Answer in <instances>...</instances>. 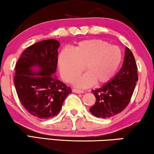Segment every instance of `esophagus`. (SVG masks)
Returning a JSON list of instances; mask_svg holds the SVG:
<instances>
[{
	"instance_id": "34e87169",
	"label": "esophagus",
	"mask_w": 154,
	"mask_h": 154,
	"mask_svg": "<svg viewBox=\"0 0 154 154\" xmlns=\"http://www.w3.org/2000/svg\"><path fill=\"white\" fill-rule=\"evenodd\" d=\"M72 92H75V93H83V91L81 90H79V89H73L72 90Z\"/></svg>"
}]
</instances>
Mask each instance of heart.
Segmentation results:
<instances>
[{
	"label": "heart",
	"mask_w": 154,
	"mask_h": 154,
	"mask_svg": "<svg viewBox=\"0 0 154 154\" xmlns=\"http://www.w3.org/2000/svg\"><path fill=\"white\" fill-rule=\"evenodd\" d=\"M123 54L117 45L100 39L79 42L73 49H64L58 57L62 79L72 83L83 70L85 73L75 81V85L86 88L92 84L108 83L115 76L123 62Z\"/></svg>",
	"instance_id": "b5f03b06"
}]
</instances>
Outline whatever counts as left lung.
<instances>
[{
    "instance_id": "8db88e82",
    "label": "left lung",
    "mask_w": 154,
    "mask_h": 154,
    "mask_svg": "<svg viewBox=\"0 0 154 154\" xmlns=\"http://www.w3.org/2000/svg\"><path fill=\"white\" fill-rule=\"evenodd\" d=\"M138 81L133 54L125 48L123 64L119 73L102 87L92 90L96 102L89 110L94 116L106 119L121 113L129 104Z\"/></svg>"
}]
</instances>
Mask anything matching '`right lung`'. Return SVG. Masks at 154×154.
<instances>
[{"label": "right lung", "mask_w": 154, "mask_h": 154, "mask_svg": "<svg viewBox=\"0 0 154 154\" xmlns=\"http://www.w3.org/2000/svg\"><path fill=\"white\" fill-rule=\"evenodd\" d=\"M60 43L45 40L29 46L22 52L15 66L14 83L20 102L33 116L48 119L62 109L71 89L54 74ZM37 67L40 69H32Z\"/></svg>", "instance_id": "obj_1"}]
</instances>
